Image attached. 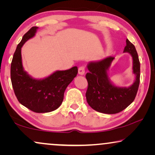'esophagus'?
Returning a JSON list of instances; mask_svg holds the SVG:
<instances>
[{
    "mask_svg": "<svg viewBox=\"0 0 155 155\" xmlns=\"http://www.w3.org/2000/svg\"><path fill=\"white\" fill-rule=\"evenodd\" d=\"M84 73H85V70H84V66H80L79 68H78V73L80 75H83Z\"/></svg>",
    "mask_w": 155,
    "mask_h": 155,
    "instance_id": "1",
    "label": "esophagus"
}]
</instances>
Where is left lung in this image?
<instances>
[{"label": "left lung", "instance_id": "obj_1", "mask_svg": "<svg viewBox=\"0 0 155 155\" xmlns=\"http://www.w3.org/2000/svg\"><path fill=\"white\" fill-rule=\"evenodd\" d=\"M124 53H128L132 56L133 73L135 75L134 82L127 87L116 86L110 80L108 71L114 57L88 63L86 99L88 104L95 111L107 114H117L134 101L139 87L140 64L135 46L128 39H126Z\"/></svg>", "mask_w": 155, "mask_h": 155}]
</instances>
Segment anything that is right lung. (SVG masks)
<instances>
[{"label":"right lung","mask_w":155,"mask_h":155,"mask_svg":"<svg viewBox=\"0 0 155 155\" xmlns=\"http://www.w3.org/2000/svg\"><path fill=\"white\" fill-rule=\"evenodd\" d=\"M39 27H33L23 36L17 46L10 67V78L15 96L21 104L36 113H48L58 109L65 89L78 74V67L56 71L43 79H35L24 70L21 48L35 36Z\"/></svg>","instance_id":"obj_1"}]
</instances>
